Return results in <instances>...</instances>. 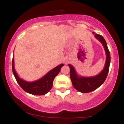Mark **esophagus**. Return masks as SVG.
<instances>
[{"label": "esophagus", "mask_w": 124, "mask_h": 124, "mask_svg": "<svg viewBox=\"0 0 124 124\" xmlns=\"http://www.w3.org/2000/svg\"><path fill=\"white\" fill-rule=\"evenodd\" d=\"M66 62V63H67V62H68V61H66V62Z\"/></svg>", "instance_id": "34e87169"}]
</instances>
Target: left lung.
Masks as SVG:
<instances>
[{
  "label": "left lung",
  "instance_id": "8db88e82",
  "mask_svg": "<svg viewBox=\"0 0 124 124\" xmlns=\"http://www.w3.org/2000/svg\"><path fill=\"white\" fill-rule=\"evenodd\" d=\"M94 34V32H93ZM94 37L103 44L106 54V61L104 68L101 72L96 76L92 77H84L79 76L74 67L69 64L70 68V77L72 85L77 90L81 93H87L99 88L106 80L108 73L110 65V53L107 45L106 41L102 35L95 34Z\"/></svg>",
  "mask_w": 124,
  "mask_h": 124
}]
</instances>
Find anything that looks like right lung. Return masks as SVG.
Instances as JSON below:
<instances>
[{"mask_svg": "<svg viewBox=\"0 0 124 124\" xmlns=\"http://www.w3.org/2000/svg\"><path fill=\"white\" fill-rule=\"evenodd\" d=\"M63 66V64H60L53 69L48 72L45 76L41 79L35 80L34 82H26L23 79H21L18 76L16 72L14 65V56L12 59V70L14 76L18 85L20 86L25 92L33 95L41 96L44 95L50 91L53 85V81L55 78L60 72L61 68Z\"/></svg>", "mask_w": 124, "mask_h": 124, "instance_id": "1", "label": "right lung"}]
</instances>
